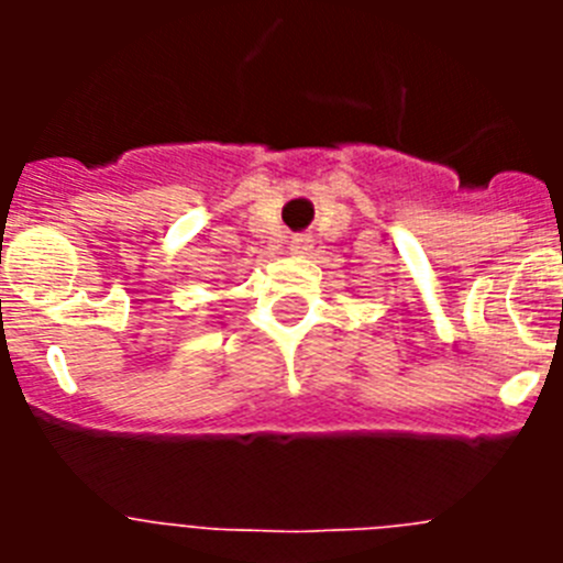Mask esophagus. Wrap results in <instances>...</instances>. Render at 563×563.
Returning <instances> with one entry per match:
<instances>
[{
  "mask_svg": "<svg viewBox=\"0 0 563 563\" xmlns=\"http://www.w3.org/2000/svg\"><path fill=\"white\" fill-rule=\"evenodd\" d=\"M292 251H296V253L310 251V236H296V239H292Z\"/></svg>",
  "mask_w": 563,
  "mask_h": 563,
  "instance_id": "34e87169",
  "label": "esophagus"
}]
</instances>
